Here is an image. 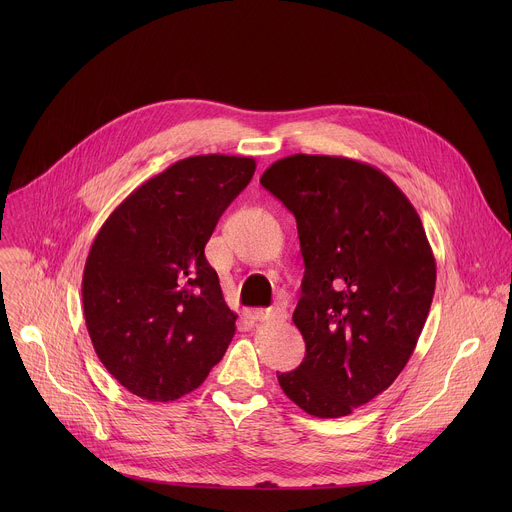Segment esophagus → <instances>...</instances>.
<instances>
[{
  "label": "esophagus",
  "mask_w": 512,
  "mask_h": 512,
  "mask_svg": "<svg viewBox=\"0 0 512 512\" xmlns=\"http://www.w3.org/2000/svg\"><path fill=\"white\" fill-rule=\"evenodd\" d=\"M253 318L259 322H283L287 320V310L281 306L275 308H267V310H253Z\"/></svg>",
  "instance_id": "esophagus-1"
}]
</instances>
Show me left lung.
I'll return each instance as SVG.
<instances>
[{
    "label": "left lung",
    "mask_w": 512,
    "mask_h": 512,
    "mask_svg": "<svg viewBox=\"0 0 512 512\" xmlns=\"http://www.w3.org/2000/svg\"><path fill=\"white\" fill-rule=\"evenodd\" d=\"M296 216L304 257L294 324L306 356L277 373L314 417H344L405 369L435 291V259L421 218L381 170L340 156L296 154L261 176Z\"/></svg>",
    "instance_id": "8db88e82"
}]
</instances>
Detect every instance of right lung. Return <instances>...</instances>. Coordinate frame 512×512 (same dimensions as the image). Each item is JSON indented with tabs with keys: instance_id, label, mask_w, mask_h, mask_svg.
Wrapping results in <instances>:
<instances>
[{
	"instance_id": "1",
	"label": "right lung",
	"mask_w": 512,
	"mask_h": 512,
	"mask_svg": "<svg viewBox=\"0 0 512 512\" xmlns=\"http://www.w3.org/2000/svg\"><path fill=\"white\" fill-rule=\"evenodd\" d=\"M253 174V158L180 160L133 190L97 233L83 273L85 322L129 393L180 399L225 356L237 314L204 247Z\"/></svg>"
}]
</instances>
